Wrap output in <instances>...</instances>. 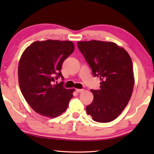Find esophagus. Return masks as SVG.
Returning a JSON list of instances; mask_svg holds the SVG:
<instances>
[{"mask_svg":"<svg viewBox=\"0 0 154 154\" xmlns=\"http://www.w3.org/2000/svg\"><path fill=\"white\" fill-rule=\"evenodd\" d=\"M84 91V89H76V92L77 93H81V92H83V91Z\"/></svg>","mask_w":154,"mask_h":154,"instance_id":"esophagus-1","label":"esophagus"}]
</instances>
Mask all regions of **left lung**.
<instances>
[{"instance_id":"left-lung-1","label":"left lung","mask_w":154,"mask_h":154,"mask_svg":"<svg viewBox=\"0 0 154 154\" xmlns=\"http://www.w3.org/2000/svg\"><path fill=\"white\" fill-rule=\"evenodd\" d=\"M77 46L94 77L101 81L99 90H91L94 99L86 107L87 113L96 122H111L131 98L134 85L131 58L124 48L111 42H78Z\"/></svg>"}]
</instances>
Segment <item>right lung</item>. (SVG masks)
Returning a JSON list of instances; mask_svg holds the SVG:
<instances>
[{"mask_svg":"<svg viewBox=\"0 0 154 154\" xmlns=\"http://www.w3.org/2000/svg\"><path fill=\"white\" fill-rule=\"evenodd\" d=\"M70 41L35 42L23 52L18 64V82L26 102L40 115L55 118L65 112L74 89L63 87L61 69L65 60L74 51ZM57 83V82H56Z\"/></svg>","mask_w":154,"mask_h":154,"instance_id":"obj_1","label":"right lung"}]
</instances>
